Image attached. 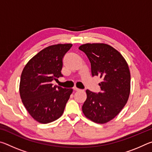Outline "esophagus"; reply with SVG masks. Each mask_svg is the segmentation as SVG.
Segmentation results:
<instances>
[{"mask_svg": "<svg viewBox=\"0 0 152 152\" xmlns=\"http://www.w3.org/2000/svg\"><path fill=\"white\" fill-rule=\"evenodd\" d=\"M73 89H74V91H81L80 89H79V88H76V87H74V88Z\"/></svg>", "mask_w": 152, "mask_h": 152, "instance_id": "34e87169", "label": "esophagus"}]
</instances>
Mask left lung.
Here are the masks:
<instances>
[{
    "instance_id": "obj_1",
    "label": "left lung",
    "mask_w": 152,
    "mask_h": 152,
    "mask_svg": "<svg viewBox=\"0 0 152 152\" xmlns=\"http://www.w3.org/2000/svg\"><path fill=\"white\" fill-rule=\"evenodd\" d=\"M91 65L92 76L102 79L101 92L86 90L82 112L92 121L103 124L117 116L125 107L130 94L131 75L123 56L105 43H86L79 47Z\"/></svg>"
}]
</instances>
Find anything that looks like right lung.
Here are the masks:
<instances>
[{
    "label": "right lung",
    "instance_id": "obj_1",
    "mask_svg": "<svg viewBox=\"0 0 152 152\" xmlns=\"http://www.w3.org/2000/svg\"><path fill=\"white\" fill-rule=\"evenodd\" d=\"M72 44L48 46L31 59L23 70L19 92L25 109L40 123L54 121L62 115L72 93V88L53 86L51 81L62 77L63 58Z\"/></svg>",
    "mask_w": 152,
    "mask_h": 152
}]
</instances>
